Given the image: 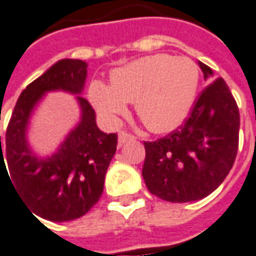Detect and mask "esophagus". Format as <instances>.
Returning a JSON list of instances; mask_svg holds the SVG:
<instances>
[{
  "label": "esophagus",
  "instance_id": "obj_1",
  "mask_svg": "<svg viewBox=\"0 0 256 256\" xmlns=\"http://www.w3.org/2000/svg\"><path fill=\"white\" fill-rule=\"evenodd\" d=\"M134 139V136H132L131 134H126V132H120L118 134V145L122 146L124 144H126L128 140H132Z\"/></svg>",
  "mask_w": 256,
  "mask_h": 256
}]
</instances>
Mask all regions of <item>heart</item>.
Wrapping results in <instances>:
<instances>
[{
  "label": "heart",
  "instance_id": "b5f03b06",
  "mask_svg": "<svg viewBox=\"0 0 256 256\" xmlns=\"http://www.w3.org/2000/svg\"><path fill=\"white\" fill-rule=\"evenodd\" d=\"M199 86V68L190 58L156 54L117 68L111 86L93 80L89 98L103 117L116 122L128 102L140 121L156 134L177 128L191 110Z\"/></svg>",
  "mask_w": 256,
  "mask_h": 256
}]
</instances>
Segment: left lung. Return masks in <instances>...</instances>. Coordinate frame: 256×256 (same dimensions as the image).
Here are the masks:
<instances>
[{"mask_svg": "<svg viewBox=\"0 0 256 256\" xmlns=\"http://www.w3.org/2000/svg\"><path fill=\"white\" fill-rule=\"evenodd\" d=\"M205 79L213 71L199 61ZM240 112L223 78L199 94L190 117L164 138L145 144L142 176L148 190L167 202L208 196L232 170L238 150Z\"/></svg>", "mask_w": 256, "mask_h": 256, "instance_id": "obj_1", "label": "left lung"}]
</instances>
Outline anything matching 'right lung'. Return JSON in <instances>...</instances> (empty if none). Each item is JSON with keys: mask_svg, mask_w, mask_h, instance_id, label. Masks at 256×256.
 <instances>
[{"mask_svg": "<svg viewBox=\"0 0 256 256\" xmlns=\"http://www.w3.org/2000/svg\"><path fill=\"white\" fill-rule=\"evenodd\" d=\"M86 75L84 61L65 58L28 84L10 116L5 154L1 148V174L2 170L8 174L10 170L8 178L15 182L24 204L36 216L51 222L78 219L98 204L103 194L106 172L117 150V134L98 130L96 112L82 96H76L80 121L54 154L38 158L29 148L26 130L37 103L47 92L80 94Z\"/></svg>", "mask_w": 256, "mask_h": 256, "instance_id": "1", "label": "right lung"}]
</instances>
